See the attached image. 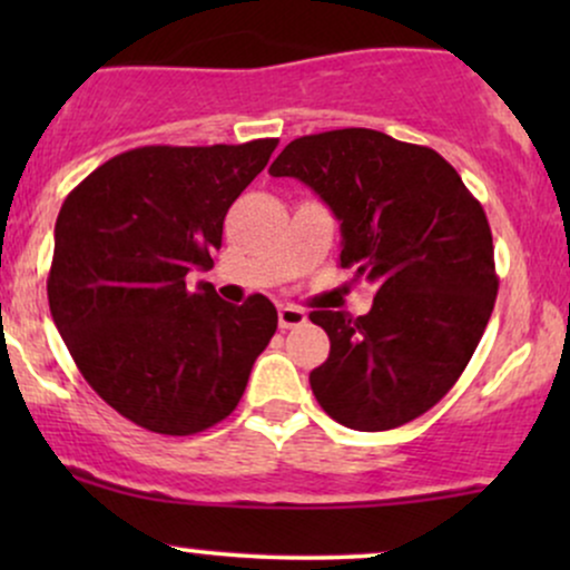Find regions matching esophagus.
I'll return each instance as SVG.
<instances>
[{"label": "esophagus", "instance_id": "esophagus-1", "mask_svg": "<svg viewBox=\"0 0 570 570\" xmlns=\"http://www.w3.org/2000/svg\"><path fill=\"white\" fill-rule=\"evenodd\" d=\"M305 322H307V316H305L303 307H297V305H281L278 307V326H281V330H292V326H299Z\"/></svg>", "mask_w": 570, "mask_h": 570}]
</instances>
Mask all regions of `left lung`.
I'll return each mask as SVG.
<instances>
[{"instance_id": "8db88e82", "label": "left lung", "mask_w": 570, "mask_h": 570, "mask_svg": "<svg viewBox=\"0 0 570 570\" xmlns=\"http://www.w3.org/2000/svg\"><path fill=\"white\" fill-rule=\"evenodd\" d=\"M340 222V265L375 284L367 316L313 311L330 358L311 389L356 431L404 426L453 389L480 345L499 278L480 200L440 153L381 130L299 136L273 160Z\"/></svg>"}]
</instances>
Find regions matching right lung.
<instances>
[{"mask_svg":"<svg viewBox=\"0 0 570 570\" xmlns=\"http://www.w3.org/2000/svg\"><path fill=\"white\" fill-rule=\"evenodd\" d=\"M276 144L128 149L63 200L50 313L90 389L136 426L189 436L225 421L276 335L265 294L230 305L212 284L187 289Z\"/></svg>","mask_w":570,"mask_h":570,"instance_id":"obj_1","label":"right lung"}]
</instances>
